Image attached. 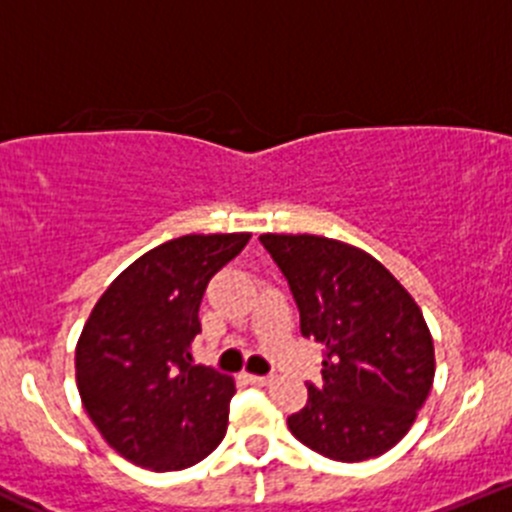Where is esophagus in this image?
Segmentation results:
<instances>
[{
	"mask_svg": "<svg viewBox=\"0 0 512 512\" xmlns=\"http://www.w3.org/2000/svg\"><path fill=\"white\" fill-rule=\"evenodd\" d=\"M245 380L250 382V385H267V382H270V377H267V375H252V372H245Z\"/></svg>",
	"mask_w": 512,
	"mask_h": 512,
	"instance_id": "1",
	"label": "esophagus"
}]
</instances>
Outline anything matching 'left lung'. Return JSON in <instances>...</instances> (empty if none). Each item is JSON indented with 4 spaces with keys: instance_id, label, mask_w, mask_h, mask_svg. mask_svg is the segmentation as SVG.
<instances>
[{
    "instance_id": "obj_1",
    "label": "left lung",
    "mask_w": 512,
    "mask_h": 512,
    "mask_svg": "<svg viewBox=\"0 0 512 512\" xmlns=\"http://www.w3.org/2000/svg\"><path fill=\"white\" fill-rule=\"evenodd\" d=\"M290 282L300 330L325 347L322 382L287 418L290 433L340 463L377 458L413 428L435 377V347L418 302L388 267L320 235H260Z\"/></svg>"
}]
</instances>
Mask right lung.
Returning a JSON list of instances; mask_svg holds the SVG:
<instances>
[{
    "label": "right lung",
    "mask_w": 512,
    "mask_h": 512,
    "mask_svg": "<svg viewBox=\"0 0 512 512\" xmlns=\"http://www.w3.org/2000/svg\"><path fill=\"white\" fill-rule=\"evenodd\" d=\"M250 232L185 235L145 252L114 277L74 350L84 410L107 445L155 473L200 463L227 433L230 375L195 365L207 282Z\"/></svg>",
    "instance_id": "obj_1"
}]
</instances>
